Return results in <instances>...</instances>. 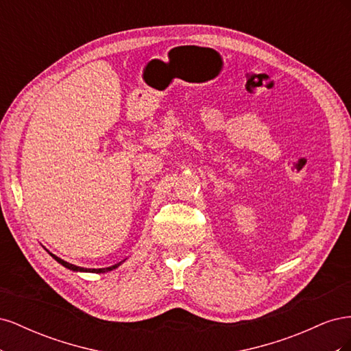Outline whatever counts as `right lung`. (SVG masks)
<instances>
[{"mask_svg": "<svg viewBox=\"0 0 351 351\" xmlns=\"http://www.w3.org/2000/svg\"><path fill=\"white\" fill-rule=\"evenodd\" d=\"M49 253V252H48ZM52 258H54L58 263H61L62 267H66L67 269H70V271H74V272H95V274H104V272H108V271H112V269H115V268H119L120 265L124 262V261H121V262H119V263H115V265H112V267H108V268H99V269H88V268H82V267H76V265H73V263H69V262H66V261H62L61 258H58V256H56V254H52V253H49Z\"/></svg>", "mask_w": 351, "mask_h": 351, "instance_id": "add662e5", "label": "right lung"}]
</instances>
